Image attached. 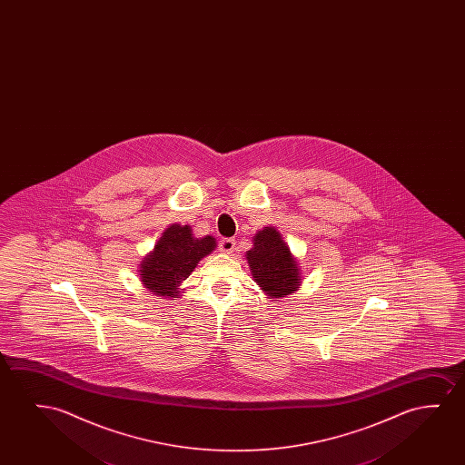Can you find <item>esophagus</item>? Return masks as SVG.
<instances>
[{
	"label": "esophagus",
	"instance_id": "34e87169",
	"mask_svg": "<svg viewBox=\"0 0 465 465\" xmlns=\"http://www.w3.org/2000/svg\"><path fill=\"white\" fill-rule=\"evenodd\" d=\"M235 240L233 238H223L221 242H219V249L225 252V254H232L233 251H235Z\"/></svg>",
	"mask_w": 465,
	"mask_h": 465
}]
</instances>
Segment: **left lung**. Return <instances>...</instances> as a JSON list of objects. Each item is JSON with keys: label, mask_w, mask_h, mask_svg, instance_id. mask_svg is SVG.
<instances>
[{"label": "left lung", "mask_w": 465, "mask_h": 465, "mask_svg": "<svg viewBox=\"0 0 465 465\" xmlns=\"http://www.w3.org/2000/svg\"><path fill=\"white\" fill-rule=\"evenodd\" d=\"M254 246L246 252L251 274L268 299H281L299 289L302 282L299 263L274 227L255 233Z\"/></svg>", "instance_id": "1"}]
</instances>
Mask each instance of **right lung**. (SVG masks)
<instances>
[{
	"mask_svg": "<svg viewBox=\"0 0 465 465\" xmlns=\"http://www.w3.org/2000/svg\"><path fill=\"white\" fill-rule=\"evenodd\" d=\"M214 248L216 238L210 235L195 238L191 225L173 223L162 233L153 251L141 262V282L159 297L179 299L181 282L191 276L198 262Z\"/></svg>",
	"mask_w": 465,
	"mask_h": 465,
	"instance_id": "obj_1",
	"label": "right lung"
}]
</instances>
